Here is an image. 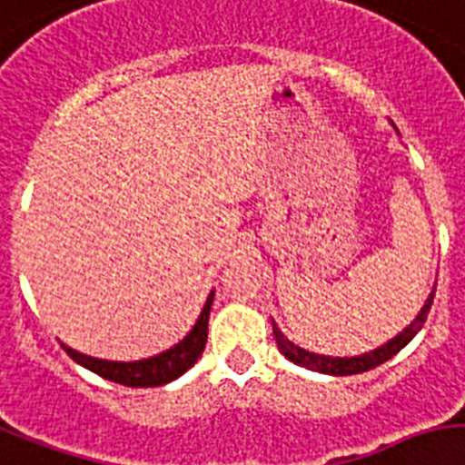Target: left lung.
Wrapping results in <instances>:
<instances>
[{
	"instance_id": "obj_1",
	"label": "left lung",
	"mask_w": 465,
	"mask_h": 465,
	"mask_svg": "<svg viewBox=\"0 0 465 465\" xmlns=\"http://www.w3.org/2000/svg\"><path fill=\"white\" fill-rule=\"evenodd\" d=\"M432 298H435V292L430 293L428 303L422 305V311L418 312V318L406 327V330L399 334V337L391 339L390 343H384L380 349L370 351V353H363V356L356 358H330V356H318V353H311V351L301 349L296 343H292L289 339H284V334L279 331L277 324H272V331H274V339H277L279 351L284 353L292 363L303 365L308 370H318V372H324V375H358V372H368V370L377 368V365L387 363L391 356H396L399 351L416 337L420 327L428 320V312L432 308Z\"/></svg>"
}]
</instances>
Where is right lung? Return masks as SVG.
I'll use <instances>...</instances> for the list:
<instances>
[{
  "label": "right lung",
  "instance_id": "obj_1",
  "mask_svg": "<svg viewBox=\"0 0 465 465\" xmlns=\"http://www.w3.org/2000/svg\"><path fill=\"white\" fill-rule=\"evenodd\" d=\"M213 296L214 293H210L191 334L181 343H176L173 349L160 353V356L138 361V363H114V361H97V358L83 356V353L69 349V346H64V351L74 358L75 363H81L83 368L93 370L95 375L112 380L116 384H124V387H162V384L172 382V380L183 375L198 361L200 353L205 351L207 320H210Z\"/></svg>",
  "mask_w": 465,
  "mask_h": 465
}]
</instances>
